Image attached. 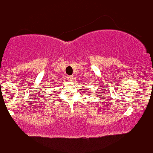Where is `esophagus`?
Returning a JSON list of instances; mask_svg holds the SVG:
<instances>
[{
    "label": "esophagus",
    "instance_id": "esophagus-1",
    "mask_svg": "<svg viewBox=\"0 0 153 153\" xmlns=\"http://www.w3.org/2000/svg\"><path fill=\"white\" fill-rule=\"evenodd\" d=\"M66 79H67L68 81L71 82V81L73 80V76H66Z\"/></svg>",
    "mask_w": 153,
    "mask_h": 153
}]
</instances>
